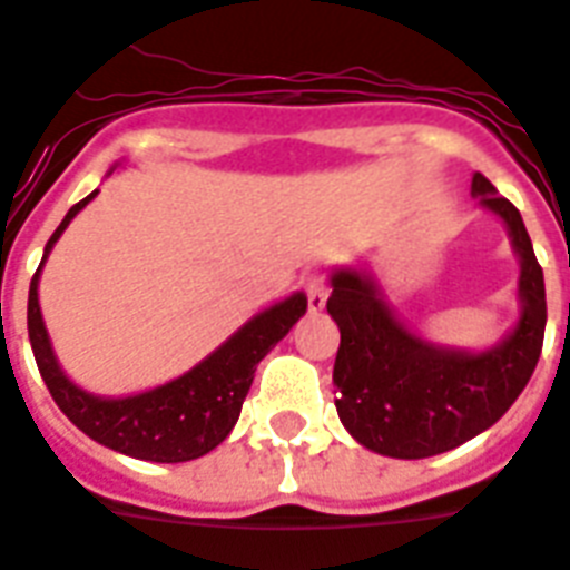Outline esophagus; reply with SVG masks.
Instances as JSON below:
<instances>
[{"mask_svg":"<svg viewBox=\"0 0 570 570\" xmlns=\"http://www.w3.org/2000/svg\"><path fill=\"white\" fill-rule=\"evenodd\" d=\"M307 304L313 313L325 309V304H327V284L318 275L307 277Z\"/></svg>","mask_w":570,"mask_h":570,"instance_id":"1","label":"esophagus"}]
</instances>
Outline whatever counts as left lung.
Listing matches in <instances>:
<instances>
[{"label":"left lung","mask_w":570,"mask_h":570,"mask_svg":"<svg viewBox=\"0 0 570 570\" xmlns=\"http://www.w3.org/2000/svg\"><path fill=\"white\" fill-rule=\"evenodd\" d=\"M471 196L507 225L518 254V322L485 351L421 340L397 318L365 269H333L327 313L340 327L333 363L336 413L360 445L395 460H424L460 448L501 419L539 363L548 304L544 275L524 219L474 173Z\"/></svg>","instance_id":"8db88e82"}]
</instances>
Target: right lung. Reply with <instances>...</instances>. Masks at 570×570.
<instances>
[{
    "instance_id": "obj_1",
    "label": "right lung",
    "mask_w": 570,
    "mask_h": 570,
    "mask_svg": "<svg viewBox=\"0 0 570 570\" xmlns=\"http://www.w3.org/2000/svg\"><path fill=\"white\" fill-rule=\"evenodd\" d=\"M96 193L69 207L58 230L46 243L43 261L31 277L29 340L40 377L52 392L60 413L67 415L81 433H87L92 442L146 462L198 460L219 442H225V436L234 430L245 395L252 390L257 363L307 313V295L293 293L289 298L277 301L263 313L252 316L202 363H196L189 372L164 383V386L125 397L92 395V392L69 381L58 357H55L52 340H49L43 313H40L37 284H40L46 257L60 239V234L67 230L69 222L76 219V213L85 210L87 202H92Z\"/></svg>"
}]
</instances>
